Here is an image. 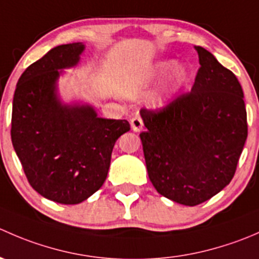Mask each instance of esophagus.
Listing matches in <instances>:
<instances>
[{"instance_id": "esophagus-1", "label": "esophagus", "mask_w": 259, "mask_h": 259, "mask_svg": "<svg viewBox=\"0 0 259 259\" xmlns=\"http://www.w3.org/2000/svg\"><path fill=\"white\" fill-rule=\"evenodd\" d=\"M130 124H132V129L134 132H140L144 126V122H143V119L140 115H135L132 120H130Z\"/></svg>"}]
</instances>
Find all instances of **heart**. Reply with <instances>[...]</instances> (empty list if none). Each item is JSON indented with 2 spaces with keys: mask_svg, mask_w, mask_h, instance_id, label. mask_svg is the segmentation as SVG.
Instances as JSON below:
<instances>
[{
  "mask_svg": "<svg viewBox=\"0 0 259 259\" xmlns=\"http://www.w3.org/2000/svg\"><path fill=\"white\" fill-rule=\"evenodd\" d=\"M169 72L171 74H169L165 88L154 99L156 104H163L166 100V98L180 90L190 80V71L187 69V66L185 65H176V61H173V60L158 62L154 66V75H156V76H164Z\"/></svg>",
  "mask_w": 259,
  "mask_h": 259,
  "instance_id": "b5f03b06",
  "label": "heart"
}]
</instances>
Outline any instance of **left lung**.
I'll return each mask as SVG.
<instances>
[{
  "instance_id": "obj_1",
  "label": "left lung",
  "mask_w": 259,
  "mask_h": 259,
  "mask_svg": "<svg viewBox=\"0 0 259 259\" xmlns=\"http://www.w3.org/2000/svg\"><path fill=\"white\" fill-rule=\"evenodd\" d=\"M200 67L190 93L140 110L149 179L179 204H200L231 183L248 135L243 90L236 75L197 46Z\"/></svg>"
}]
</instances>
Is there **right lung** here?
Returning <instances> with one entry per match:
<instances>
[{
  "mask_svg": "<svg viewBox=\"0 0 259 259\" xmlns=\"http://www.w3.org/2000/svg\"><path fill=\"white\" fill-rule=\"evenodd\" d=\"M81 42L50 50L18 79L11 139L31 187L61 204H77L105 182L115 142L127 120L98 117L90 106H65L55 94L60 69L77 64Z\"/></svg>",
  "mask_w": 259,
  "mask_h": 259,
  "instance_id": "right-lung-1",
  "label": "right lung"
}]
</instances>
